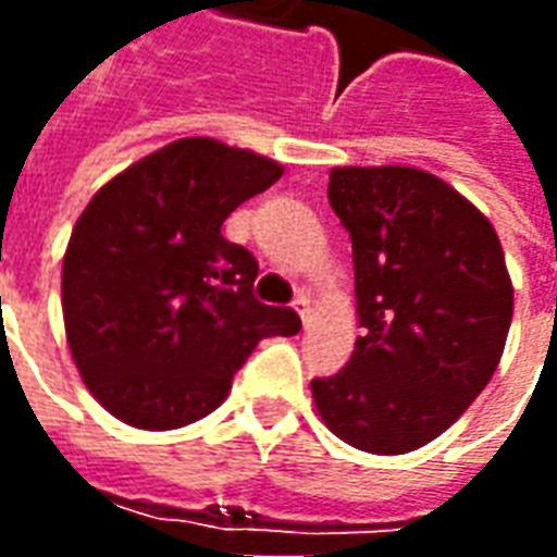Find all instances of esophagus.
<instances>
[{
    "mask_svg": "<svg viewBox=\"0 0 557 557\" xmlns=\"http://www.w3.org/2000/svg\"><path fill=\"white\" fill-rule=\"evenodd\" d=\"M292 307L298 310V315H301L304 327H310V322H313V307H310V295H298L295 301H292Z\"/></svg>",
    "mask_w": 557,
    "mask_h": 557,
    "instance_id": "1",
    "label": "esophagus"
}]
</instances>
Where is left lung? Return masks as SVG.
<instances>
[{
    "label": "left lung",
    "instance_id": "left-lung-1",
    "mask_svg": "<svg viewBox=\"0 0 557 557\" xmlns=\"http://www.w3.org/2000/svg\"><path fill=\"white\" fill-rule=\"evenodd\" d=\"M327 202L351 238L363 337L313 379L319 418L358 450L397 456L438 438L502 361L513 283L480 208L414 166H334Z\"/></svg>",
    "mask_w": 557,
    "mask_h": 557
}]
</instances>
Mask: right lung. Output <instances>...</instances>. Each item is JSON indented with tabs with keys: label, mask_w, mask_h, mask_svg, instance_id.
I'll return each instance as SVG.
<instances>
[{
	"label": "right lung",
	"mask_w": 557,
	"mask_h": 557,
	"mask_svg": "<svg viewBox=\"0 0 557 557\" xmlns=\"http://www.w3.org/2000/svg\"><path fill=\"white\" fill-rule=\"evenodd\" d=\"M277 160L211 137L131 163L83 208L62 262V315L83 382L137 430H178L226 399L265 337L298 334L289 307L253 298L259 262L220 235Z\"/></svg>",
	"instance_id": "right-lung-1"
}]
</instances>
